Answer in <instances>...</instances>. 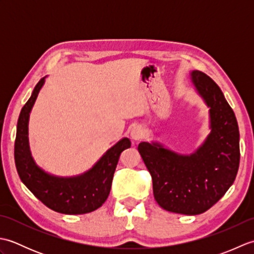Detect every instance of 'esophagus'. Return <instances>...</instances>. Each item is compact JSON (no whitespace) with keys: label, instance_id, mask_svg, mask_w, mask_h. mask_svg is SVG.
Listing matches in <instances>:
<instances>
[{"label":"esophagus","instance_id":"esophagus-1","mask_svg":"<svg viewBox=\"0 0 254 254\" xmlns=\"http://www.w3.org/2000/svg\"><path fill=\"white\" fill-rule=\"evenodd\" d=\"M144 136V130L142 127L139 126H134L131 130V137L134 141H139Z\"/></svg>","mask_w":254,"mask_h":254}]
</instances>
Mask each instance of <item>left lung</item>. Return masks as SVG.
<instances>
[{"instance_id": "left-lung-1", "label": "left lung", "mask_w": 254, "mask_h": 254, "mask_svg": "<svg viewBox=\"0 0 254 254\" xmlns=\"http://www.w3.org/2000/svg\"><path fill=\"white\" fill-rule=\"evenodd\" d=\"M194 90L208 108L209 133L190 154H180L157 141L138 144L153 179L156 202L168 212L198 215L217 203L233 186L239 168V128L218 85L191 71Z\"/></svg>"}]
</instances>
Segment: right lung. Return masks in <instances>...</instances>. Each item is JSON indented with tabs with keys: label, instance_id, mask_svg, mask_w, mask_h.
Returning a JSON list of instances; mask_svg holds the SVG:
<instances>
[{
	"label": "right lung",
	"instance_id": "add662e5",
	"mask_svg": "<svg viewBox=\"0 0 254 254\" xmlns=\"http://www.w3.org/2000/svg\"><path fill=\"white\" fill-rule=\"evenodd\" d=\"M47 77L38 82L20 111L14 150L16 168L24 185L49 208L67 215L90 213L108 198L119 157L124 149L131 147V141L121 138L91 168L76 176H57L42 169L30 152L28 126L32 107Z\"/></svg>",
	"mask_w": 254,
	"mask_h": 254
}]
</instances>
